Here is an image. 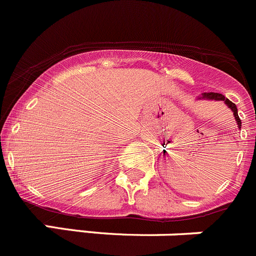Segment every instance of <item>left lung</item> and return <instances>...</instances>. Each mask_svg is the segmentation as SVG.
<instances>
[{
	"label": "left lung",
	"instance_id": "left-lung-1",
	"mask_svg": "<svg viewBox=\"0 0 256 256\" xmlns=\"http://www.w3.org/2000/svg\"><path fill=\"white\" fill-rule=\"evenodd\" d=\"M198 100H209V101H223L224 105L230 108V112H234V120H236L237 126H238L240 130H241V120H240L238 112H237V106L234 105L232 101H230L228 98H226L223 94H216V92H204V94H201V96L198 97Z\"/></svg>",
	"mask_w": 256,
	"mask_h": 256
}]
</instances>
